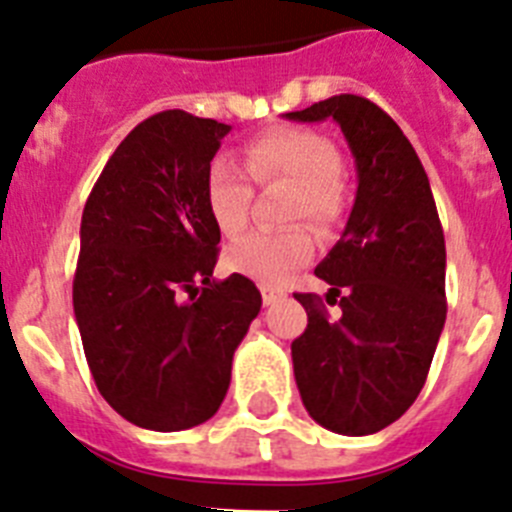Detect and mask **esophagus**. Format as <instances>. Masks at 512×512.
Instances as JSON below:
<instances>
[{
    "instance_id": "obj_1",
    "label": "esophagus",
    "mask_w": 512,
    "mask_h": 512,
    "mask_svg": "<svg viewBox=\"0 0 512 512\" xmlns=\"http://www.w3.org/2000/svg\"><path fill=\"white\" fill-rule=\"evenodd\" d=\"M282 297H284L282 289L269 287V284H264V287H261V300H264V305H274V302H279Z\"/></svg>"
}]
</instances>
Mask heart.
Returning <instances> with one entry per match:
<instances>
[{
    "instance_id": "obj_1",
    "label": "heart",
    "mask_w": 512,
    "mask_h": 512,
    "mask_svg": "<svg viewBox=\"0 0 512 512\" xmlns=\"http://www.w3.org/2000/svg\"><path fill=\"white\" fill-rule=\"evenodd\" d=\"M243 166L253 182L295 184L289 220H307L330 230L346 212L341 182V153L325 135L305 128H274L243 146ZM233 158H212L205 174V202L212 223L225 235L241 233L248 223L253 184ZM315 251V238L305 225L284 230H253L225 251V266L261 284H282L305 266Z\"/></svg>"
}]
</instances>
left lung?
<instances>
[{
	"label": "left lung",
	"mask_w": 512,
	"mask_h": 512,
	"mask_svg": "<svg viewBox=\"0 0 512 512\" xmlns=\"http://www.w3.org/2000/svg\"><path fill=\"white\" fill-rule=\"evenodd\" d=\"M289 120L341 125L359 189L341 241L315 274L323 297L297 292L307 328L292 341L310 418L341 436L395 423L423 390L446 323V243L418 153L382 107L356 94L315 102Z\"/></svg>",
	"instance_id": "obj_1"
}]
</instances>
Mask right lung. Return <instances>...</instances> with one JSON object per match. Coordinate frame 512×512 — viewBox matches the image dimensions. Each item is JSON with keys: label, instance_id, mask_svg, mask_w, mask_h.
I'll return each mask as SVG.
<instances>
[{"label": "right lung", "instance_id": "right-lung-1", "mask_svg": "<svg viewBox=\"0 0 512 512\" xmlns=\"http://www.w3.org/2000/svg\"><path fill=\"white\" fill-rule=\"evenodd\" d=\"M228 133L184 110L148 117L115 148L81 215L74 315L89 372L99 395L148 431L217 413L261 310L251 279H212L220 228L205 174Z\"/></svg>", "mask_w": 512, "mask_h": 512}]
</instances>
